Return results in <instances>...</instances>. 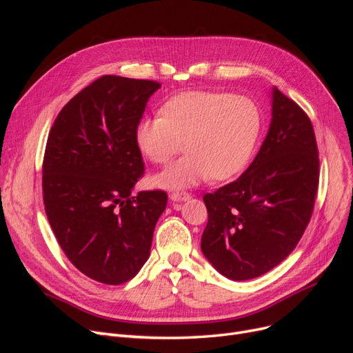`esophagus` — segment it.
Here are the masks:
<instances>
[{
	"label": "esophagus",
	"mask_w": 353,
	"mask_h": 353,
	"mask_svg": "<svg viewBox=\"0 0 353 353\" xmlns=\"http://www.w3.org/2000/svg\"><path fill=\"white\" fill-rule=\"evenodd\" d=\"M169 197L172 201H184V200L191 199V194L190 193H179V191H176V193H172Z\"/></svg>",
	"instance_id": "1"
}]
</instances>
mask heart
Segmentation results:
<instances>
[{
  "instance_id": "1",
  "label": "heart",
  "mask_w": 353,
  "mask_h": 353,
  "mask_svg": "<svg viewBox=\"0 0 353 353\" xmlns=\"http://www.w3.org/2000/svg\"><path fill=\"white\" fill-rule=\"evenodd\" d=\"M162 114L143 119L135 140L157 165L168 163L185 147V156L153 178L154 185L168 190L239 175L250 162L263 125L253 100L221 91L178 94L163 104Z\"/></svg>"
}]
</instances>
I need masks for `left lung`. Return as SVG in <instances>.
<instances>
[{
	"label": "left lung",
	"instance_id": "1",
	"mask_svg": "<svg viewBox=\"0 0 353 353\" xmlns=\"http://www.w3.org/2000/svg\"><path fill=\"white\" fill-rule=\"evenodd\" d=\"M319 181L314 126L274 88L272 119L245 172L203 197L209 219L201 252L222 275L256 279L283 262L311 221Z\"/></svg>",
	"mask_w": 353,
	"mask_h": 353
}]
</instances>
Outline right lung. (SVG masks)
Segmentation results:
<instances>
[{
  "label": "right lung",
  "instance_id": "right-lung-1",
  "mask_svg": "<svg viewBox=\"0 0 353 353\" xmlns=\"http://www.w3.org/2000/svg\"><path fill=\"white\" fill-rule=\"evenodd\" d=\"M159 88L156 81L104 74L60 110L48 134V222L68 259L103 284H123L141 270L168 203L162 190L131 194L144 175L135 132Z\"/></svg>",
  "mask_w": 353,
  "mask_h": 353
}]
</instances>
